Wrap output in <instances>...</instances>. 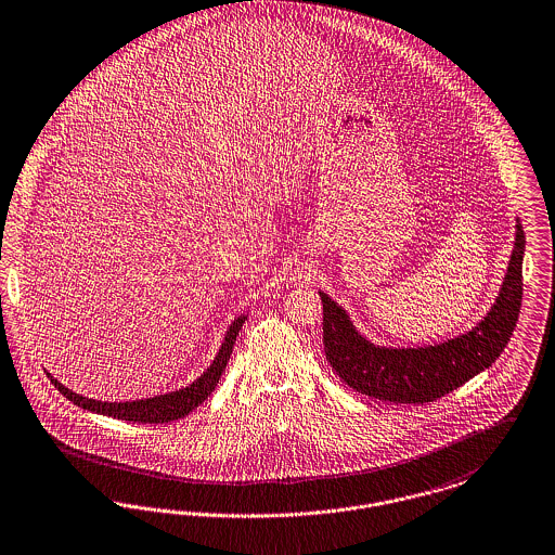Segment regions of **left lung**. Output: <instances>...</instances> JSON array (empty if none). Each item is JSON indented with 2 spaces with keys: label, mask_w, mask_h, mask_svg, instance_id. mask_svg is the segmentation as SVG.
<instances>
[{
  "label": "left lung",
  "mask_w": 555,
  "mask_h": 555,
  "mask_svg": "<svg viewBox=\"0 0 555 555\" xmlns=\"http://www.w3.org/2000/svg\"><path fill=\"white\" fill-rule=\"evenodd\" d=\"M525 231L516 219L504 283L486 318L468 333L427 347H384L359 333L351 315L318 291L324 306V351L336 376L365 397L431 402L481 374L508 345L522 301Z\"/></svg>",
  "instance_id": "8db88e82"
}]
</instances>
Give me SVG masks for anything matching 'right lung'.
Wrapping results in <instances>:
<instances>
[{
    "label": "right lung",
    "mask_w": 555,
    "mask_h": 555,
    "mask_svg": "<svg viewBox=\"0 0 555 555\" xmlns=\"http://www.w3.org/2000/svg\"><path fill=\"white\" fill-rule=\"evenodd\" d=\"M247 315L242 313L237 315L231 326L227 328L224 338H222L219 353L212 359V363L206 367V372L202 376L196 377L192 384L171 390L165 395H156L149 399L126 400V402H112V400H96L76 395L74 390L66 388L62 382H57V377L51 376L49 372H44L47 377L51 379V384L66 397L72 400L76 406L87 409L90 413L96 415H107L113 420H121V422L133 423H169L185 417L190 411H194L198 404L210 397V392L217 388L222 372L227 367V361L233 351V345L237 340V334L242 331Z\"/></svg>",
    "instance_id": "obj_1"
}]
</instances>
